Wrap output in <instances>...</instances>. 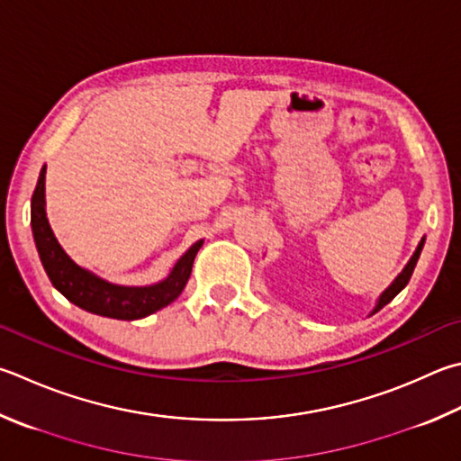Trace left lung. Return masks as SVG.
Wrapping results in <instances>:
<instances>
[{"instance_id": "obj_1", "label": "left lung", "mask_w": 461, "mask_h": 461, "mask_svg": "<svg viewBox=\"0 0 461 461\" xmlns=\"http://www.w3.org/2000/svg\"><path fill=\"white\" fill-rule=\"evenodd\" d=\"M423 244H425V238H421L420 244H417V248H415L413 256L409 258V262L405 264L403 270L399 272L397 278L393 280V282L389 284V286L381 292V296H379V298H376V303H375V308H373V311H371V314L379 312L384 304H389L391 300L395 298V296L399 294V292L407 286V282H409V278H411V274H413V270H415V264H417V259H420V254H421V249H423Z\"/></svg>"}]
</instances>
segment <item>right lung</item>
I'll use <instances>...</instances> for the list:
<instances>
[{
  "instance_id": "1",
  "label": "right lung",
  "mask_w": 461,
  "mask_h": 461,
  "mask_svg": "<svg viewBox=\"0 0 461 461\" xmlns=\"http://www.w3.org/2000/svg\"><path fill=\"white\" fill-rule=\"evenodd\" d=\"M32 233L41 266L52 286L82 311L116 318V321H139L169 306L185 288L194 259L199 248L203 246V240L195 241L161 282L149 284V286H124V284L100 278L95 272L74 262L58 244L50 228L46 215V165L41 167L36 191L32 195Z\"/></svg>"
}]
</instances>
